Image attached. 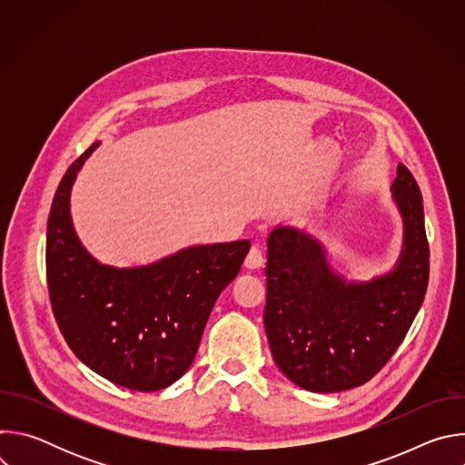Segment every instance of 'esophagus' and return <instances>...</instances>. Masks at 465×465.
Instances as JSON below:
<instances>
[{
	"label": "esophagus",
	"instance_id": "obj_1",
	"mask_svg": "<svg viewBox=\"0 0 465 465\" xmlns=\"http://www.w3.org/2000/svg\"><path fill=\"white\" fill-rule=\"evenodd\" d=\"M262 261H264V257H262L261 248H259L257 244H253V246L250 248L246 259H244V267H246L248 271H257V269L262 267Z\"/></svg>",
	"mask_w": 465,
	"mask_h": 465
}]
</instances>
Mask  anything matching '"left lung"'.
I'll return each instance as SVG.
<instances>
[{"mask_svg": "<svg viewBox=\"0 0 465 465\" xmlns=\"http://www.w3.org/2000/svg\"><path fill=\"white\" fill-rule=\"evenodd\" d=\"M393 196L405 221L395 271L370 283H346L323 248L294 228L269 237L264 329L278 368L311 391H342L368 382L400 348L429 285L423 198L400 163Z\"/></svg>", "mask_w": 465, "mask_h": 465, "instance_id": "8db88e82", "label": "left lung"}]
</instances>
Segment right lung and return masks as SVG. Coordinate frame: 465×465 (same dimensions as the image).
<instances>
[{
	"instance_id": "add662e5",
	"label": "right lung",
	"mask_w": 465,
	"mask_h": 465,
	"mask_svg": "<svg viewBox=\"0 0 465 465\" xmlns=\"http://www.w3.org/2000/svg\"><path fill=\"white\" fill-rule=\"evenodd\" d=\"M94 143L62 176L45 244L51 309L65 342L95 373L136 391L173 384L191 366L223 289L239 274L250 241L182 250L149 267L112 269L79 242L70 191Z\"/></svg>"
}]
</instances>
